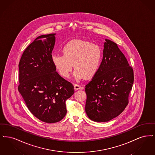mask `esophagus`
<instances>
[{
  "label": "esophagus",
  "instance_id": "obj_1",
  "mask_svg": "<svg viewBox=\"0 0 155 155\" xmlns=\"http://www.w3.org/2000/svg\"><path fill=\"white\" fill-rule=\"evenodd\" d=\"M74 87L75 90H78V89H80L81 88V86L80 85H78V84H75Z\"/></svg>",
  "mask_w": 155,
  "mask_h": 155
}]
</instances>
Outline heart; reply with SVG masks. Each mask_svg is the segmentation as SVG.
Here are the masks:
<instances>
[{"label":"heart","instance_id":"obj_1","mask_svg":"<svg viewBox=\"0 0 155 155\" xmlns=\"http://www.w3.org/2000/svg\"><path fill=\"white\" fill-rule=\"evenodd\" d=\"M63 54H54L52 63L59 74L68 78L73 68L74 78L81 80L89 79L96 74L102 60L101 48L83 40H73L62 48Z\"/></svg>","mask_w":155,"mask_h":155}]
</instances>
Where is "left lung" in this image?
Masks as SVG:
<instances>
[{
  "label": "left lung",
  "instance_id": "8db88e82",
  "mask_svg": "<svg viewBox=\"0 0 155 155\" xmlns=\"http://www.w3.org/2000/svg\"><path fill=\"white\" fill-rule=\"evenodd\" d=\"M102 61L85 86V112L96 122H107L125 109L133 87L134 72L117 45L106 39Z\"/></svg>",
  "mask_w": 155,
  "mask_h": 155
}]
</instances>
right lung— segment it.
<instances>
[{"label": "right lung", "instance_id": "right-lung-1", "mask_svg": "<svg viewBox=\"0 0 155 155\" xmlns=\"http://www.w3.org/2000/svg\"><path fill=\"white\" fill-rule=\"evenodd\" d=\"M55 35L37 37L23 52L18 64V91L31 113L47 123L64 117L66 101L74 93L73 84L56 71L52 63Z\"/></svg>", "mask_w": 155, "mask_h": 155}]
</instances>
